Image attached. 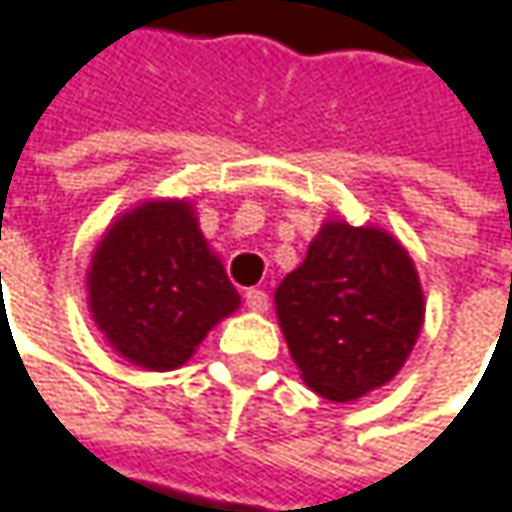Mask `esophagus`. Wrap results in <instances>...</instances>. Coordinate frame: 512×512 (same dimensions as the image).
I'll list each match as a JSON object with an SVG mask.
<instances>
[{
    "label": "esophagus",
    "mask_w": 512,
    "mask_h": 512,
    "mask_svg": "<svg viewBox=\"0 0 512 512\" xmlns=\"http://www.w3.org/2000/svg\"><path fill=\"white\" fill-rule=\"evenodd\" d=\"M246 307L252 313H266L269 310V296L263 290H246Z\"/></svg>",
    "instance_id": "obj_1"
}]
</instances>
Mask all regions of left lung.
<instances>
[{
	"label": "left lung",
	"mask_w": 512,
	"mask_h": 512,
	"mask_svg": "<svg viewBox=\"0 0 512 512\" xmlns=\"http://www.w3.org/2000/svg\"><path fill=\"white\" fill-rule=\"evenodd\" d=\"M275 313L304 384L349 404L401 372L425 322V293L390 231L325 219L278 284Z\"/></svg>",
	"instance_id": "obj_1"
}]
</instances>
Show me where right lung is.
Masks as SVG:
<instances>
[{"mask_svg":"<svg viewBox=\"0 0 512 512\" xmlns=\"http://www.w3.org/2000/svg\"><path fill=\"white\" fill-rule=\"evenodd\" d=\"M87 307L122 360L169 372L240 307L193 199H146L105 228L87 266Z\"/></svg>","mask_w":512,"mask_h":512,"instance_id":"obj_1","label":"right lung"}]
</instances>
